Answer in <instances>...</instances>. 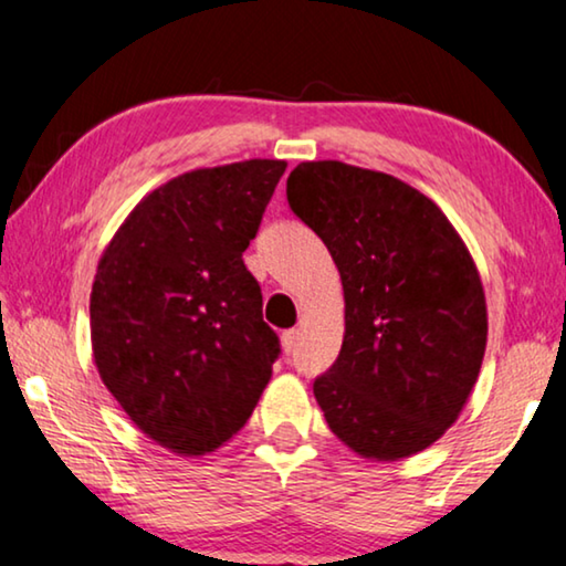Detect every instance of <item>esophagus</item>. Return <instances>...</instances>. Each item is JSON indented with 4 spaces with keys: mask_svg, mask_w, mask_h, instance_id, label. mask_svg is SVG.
Returning a JSON list of instances; mask_svg holds the SVG:
<instances>
[{
    "mask_svg": "<svg viewBox=\"0 0 566 566\" xmlns=\"http://www.w3.org/2000/svg\"><path fill=\"white\" fill-rule=\"evenodd\" d=\"M298 339H301V332H298V329H289V332H283L281 342H283V352H285V355H291V352L298 347Z\"/></svg>",
    "mask_w": 566,
    "mask_h": 566,
    "instance_id": "esophagus-1",
    "label": "esophagus"
}]
</instances>
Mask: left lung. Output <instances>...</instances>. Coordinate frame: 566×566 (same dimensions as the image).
<instances>
[{
    "label": "left lung",
    "mask_w": 566,
    "mask_h": 566,
    "mask_svg": "<svg viewBox=\"0 0 566 566\" xmlns=\"http://www.w3.org/2000/svg\"><path fill=\"white\" fill-rule=\"evenodd\" d=\"M285 193L342 277V349L314 380L326 423L365 460L423 452L460 419L485 357L470 250L429 196L380 170L298 163Z\"/></svg>",
    "instance_id": "8db88e82"
}]
</instances>
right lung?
I'll return each mask as SVG.
<instances>
[{
	"label": "right lung",
	"instance_id": "right-lung-1",
	"mask_svg": "<svg viewBox=\"0 0 566 566\" xmlns=\"http://www.w3.org/2000/svg\"><path fill=\"white\" fill-rule=\"evenodd\" d=\"M289 163L196 168L145 196L92 285L99 378L137 429L178 457L224 447L281 352L242 252Z\"/></svg>",
	"mask_w": 566,
	"mask_h": 566
}]
</instances>
